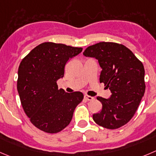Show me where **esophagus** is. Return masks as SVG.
I'll use <instances>...</instances> for the list:
<instances>
[{"label":"esophagus","instance_id":"esophagus-1","mask_svg":"<svg viewBox=\"0 0 156 156\" xmlns=\"http://www.w3.org/2000/svg\"><path fill=\"white\" fill-rule=\"evenodd\" d=\"M84 98H85L86 99H87V100H89V101H91V100H93V99H94L93 96H88V95H85V96H84Z\"/></svg>","mask_w":156,"mask_h":156}]
</instances>
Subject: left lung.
<instances>
[{
    "mask_svg": "<svg viewBox=\"0 0 156 156\" xmlns=\"http://www.w3.org/2000/svg\"><path fill=\"white\" fill-rule=\"evenodd\" d=\"M83 55L98 60L102 68L99 82L112 93L109 99L98 96L103 108L93 114V120L109 129L126 125L136 113L146 90L143 64L129 49L116 43H98L87 47Z\"/></svg>",
    "mask_w": 156,
    "mask_h": 156,
    "instance_id": "1",
    "label": "left lung"
}]
</instances>
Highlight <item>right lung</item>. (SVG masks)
Instances as JSON below:
<instances>
[{
    "label": "right lung",
    "instance_id": "add662e5",
    "mask_svg": "<svg viewBox=\"0 0 156 156\" xmlns=\"http://www.w3.org/2000/svg\"><path fill=\"white\" fill-rule=\"evenodd\" d=\"M83 48L46 42L37 46L22 60L18 68L17 91L25 113L32 124L47 133H57L71 122L81 92L59 90L66 62Z\"/></svg>",
    "mask_w": 156,
    "mask_h": 156
}]
</instances>
